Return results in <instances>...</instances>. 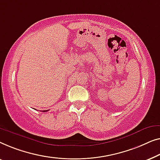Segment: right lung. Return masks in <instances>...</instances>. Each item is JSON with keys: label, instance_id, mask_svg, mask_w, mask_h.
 Segmentation results:
<instances>
[{"label": "right lung", "instance_id": "1", "mask_svg": "<svg viewBox=\"0 0 160 160\" xmlns=\"http://www.w3.org/2000/svg\"><path fill=\"white\" fill-rule=\"evenodd\" d=\"M47 111H48V110H43V111H42V112H47Z\"/></svg>", "mask_w": 160, "mask_h": 160}]
</instances>
